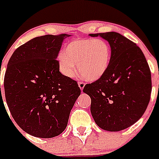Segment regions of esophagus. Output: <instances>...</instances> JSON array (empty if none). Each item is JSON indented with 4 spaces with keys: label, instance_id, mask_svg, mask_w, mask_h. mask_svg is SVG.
I'll list each match as a JSON object with an SVG mask.
<instances>
[{
    "label": "esophagus",
    "instance_id": "obj_1",
    "mask_svg": "<svg viewBox=\"0 0 159 159\" xmlns=\"http://www.w3.org/2000/svg\"><path fill=\"white\" fill-rule=\"evenodd\" d=\"M78 86H79L80 89L82 91V90H83V88H84V87H85V82H78Z\"/></svg>",
    "mask_w": 159,
    "mask_h": 159
}]
</instances>
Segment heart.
I'll return each mask as SVG.
<instances>
[{
	"mask_svg": "<svg viewBox=\"0 0 159 159\" xmlns=\"http://www.w3.org/2000/svg\"><path fill=\"white\" fill-rule=\"evenodd\" d=\"M111 57V46L101 39H77L71 41L57 55L59 69L62 74L72 77L79 72L88 81H97L108 70Z\"/></svg>",
	"mask_w": 159,
	"mask_h": 159,
	"instance_id": "b5f03b06",
	"label": "heart"
}]
</instances>
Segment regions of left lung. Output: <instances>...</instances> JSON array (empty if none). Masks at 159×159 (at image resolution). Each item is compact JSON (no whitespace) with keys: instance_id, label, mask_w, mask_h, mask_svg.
<instances>
[{"instance_id":"obj_1","label":"left lung","mask_w":159,"mask_h":159,"mask_svg":"<svg viewBox=\"0 0 159 159\" xmlns=\"http://www.w3.org/2000/svg\"><path fill=\"white\" fill-rule=\"evenodd\" d=\"M89 35L108 41L111 57L104 76L86 85L83 92L91 97V113L100 128L123 130L137 122L147 109L152 91L150 69L139 47L120 34Z\"/></svg>"}]
</instances>
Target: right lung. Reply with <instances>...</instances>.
I'll return each instance as SVG.
<instances>
[{
    "label": "right lung",
    "instance_id": "add662e5",
    "mask_svg": "<svg viewBox=\"0 0 159 159\" xmlns=\"http://www.w3.org/2000/svg\"><path fill=\"white\" fill-rule=\"evenodd\" d=\"M69 36L32 39L16 48L7 64L4 89L9 110L24 131L38 138L62 133L81 94L77 82L59 72L56 59Z\"/></svg>",
    "mask_w": 159,
    "mask_h": 159
}]
</instances>
